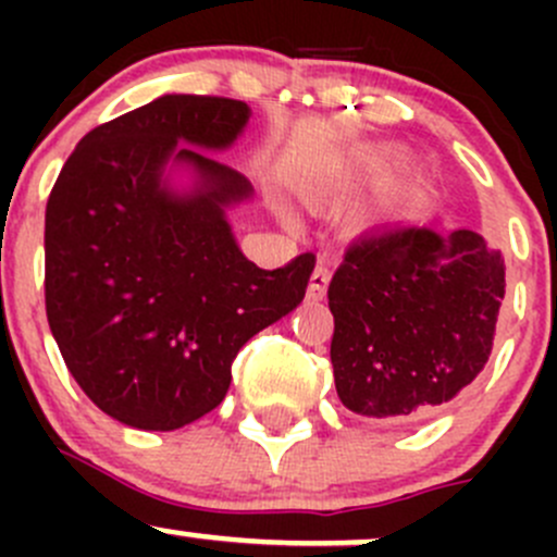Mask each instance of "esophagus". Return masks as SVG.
<instances>
[{
	"mask_svg": "<svg viewBox=\"0 0 557 557\" xmlns=\"http://www.w3.org/2000/svg\"><path fill=\"white\" fill-rule=\"evenodd\" d=\"M329 280H331V269L325 267L323 261L314 267L312 277H310V288H307V296H310L312 301H320L325 296V288H329Z\"/></svg>",
	"mask_w": 557,
	"mask_h": 557,
	"instance_id": "obj_1",
	"label": "esophagus"
}]
</instances>
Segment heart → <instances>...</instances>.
<instances>
[{
    "label": "heart",
    "instance_id": "b5f03b06",
    "mask_svg": "<svg viewBox=\"0 0 557 557\" xmlns=\"http://www.w3.org/2000/svg\"><path fill=\"white\" fill-rule=\"evenodd\" d=\"M387 159H391L387 150H363V153L347 156L345 161H339V164L329 172V177H325L323 185L336 188V185L356 183V180L367 177V174H372L374 170H380V166L387 164Z\"/></svg>",
    "mask_w": 557,
    "mask_h": 557
}]
</instances>
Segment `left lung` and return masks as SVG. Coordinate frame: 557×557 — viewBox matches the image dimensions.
I'll use <instances>...</instances> for the list:
<instances>
[{
  "instance_id": "obj_1",
  "label": "left lung",
  "mask_w": 557,
  "mask_h": 557,
  "mask_svg": "<svg viewBox=\"0 0 557 557\" xmlns=\"http://www.w3.org/2000/svg\"><path fill=\"white\" fill-rule=\"evenodd\" d=\"M504 258L469 228H377L329 285L342 404L367 418H423L485 369L504 301Z\"/></svg>"
}]
</instances>
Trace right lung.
<instances>
[{"label":"right lung","instance_id":"obj_1","mask_svg":"<svg viewBox=\"0 0 557 557\" xmlns=\"http://www.w3.org/2000/svg\"><path fill=\"white\" fill-rule=\"evenodd\" d=\"M247 117L237 99L166 94L88 132L50 190V331L83 393L132 429L212 412L239 347L305 299L312 252L272 272L247 261L226 207L250 183L195 150L228 148ZM170 160L195 170L194 191L169 190Z\"/></svg>","mask_w":557,"mask_h":557}]
</instances>
